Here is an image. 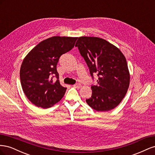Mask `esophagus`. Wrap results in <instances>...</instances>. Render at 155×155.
I'll return each instance as SVG.
<instances>
[{
  "label": "esophagus",
  "instance_id": "obj_1",
  "mask_svg": "<svg viewBox=\"0 0 155 155\" xmlns=\"http://www.w3.org/2000/svg\"><path fill=\"white\" fill-rule=\"evenodd\" d=\"M73 86H74V87H75V88H81V84H79V83H76V84H75V85H74Z\"/></svg>",
  "mask_w": 155,
  "mask_h": 155
}]
</instances>
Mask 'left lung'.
<instances>
[{"instance_id":"obj_1","label":"left lung","mask_w":155,"mask_h":155,"mask_svg":"<svg viewBox=\"0 0 155 155\" xmlns=\"http://www.w3.org/2000/svg\"><path fill=\"white\" fill-rule=\"evenodd\" d=\"M76 46L85 59L97 85H92L87 104L97 111L114 109L125 97L130 82L127 63L122 52L109 42L96 37H80Z\"/></svg>"}]
</instances>
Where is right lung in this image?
Masks as SVG:
<instances>
[{"label":"right lung","mask_w":155,"mask_h":155,"mask_svg":"<svg viewBox=\"0 0 155 155\" xmlns=\"http://www.w3.org/2000/svg\"><path fill=\"white\" fill-rule=\"evenodd\" d=\"M78 37L54 36L35 46L27 54L20 70L21 86L33 104L47 109L59 101L67 88L61 85L57 64L61 55L72 50ZM57 78L55 82L53 79Z\"/></svg>","instance_id":"add662e5"}]
</instances>
